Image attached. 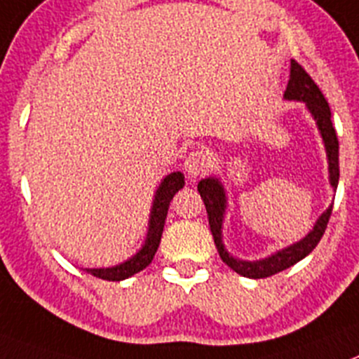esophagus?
<instances>
[{"mask_svg": "<svg viewBox=\"0 0 359 359\" xmlns=\"http://www.w3.org/2000/svg\"><path fill=\"white\" fill-rule=\"evenodd\" d=\"M211 168V156L205 150H195L184 161V170L191 179L203 175Z\"/></svg>", "mask_w": 359, "mask_h": 359, "instance_id": "1", "label": "esophagus"}]
</instances>
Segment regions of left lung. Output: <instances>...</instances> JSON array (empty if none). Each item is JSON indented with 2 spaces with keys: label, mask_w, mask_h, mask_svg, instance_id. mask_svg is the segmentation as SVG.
Returning <instances> with one entry per match:
<instances>
[{
  "label": "left lung",
  "mask_w": 359,
  "mask_h": 359,
  "mask_svg": "<svg viewBox=\"0 0 359 359\" xmlns=\"http://www.w3.org/2000/svg\"><path fill=\"white\" fill-rule=\"evenodd\" d=\"M284 100L288 102H302L315 119L316 128L320 132L322 143L325 148V156H327V172H329V184L337 191L338 179H340V166H338V137L334 127L331 123V109H329L327 100L324 98L322 91L318 89L311 76L302 69L300 64L292 60L290 66V80L288 87L284 91ZM198 193L202 196L205 209H208L209 227H211L212 238H215V245L218 248V254L227 266H231L236 273L248 277V279H264L277 272H283L286 268L293 266L299 263L300 259H304L309 256V252L318 245L320 238L324 236L325 227H327L329 216L332 211V203L318 216L311 231L300 238L295 243L288 245V247L279 248L273 254L261 259H240L234 257L231 252L225 248L224 245V219L225 212H227V191L222 180L216 175L205 177L198 182Z\"/></svg>",
  "instance_id": "8db88e82"
}]
</instances>
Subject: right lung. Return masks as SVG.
Here are the masks:
<instances>
[{
	"label": "right lung",
	"instance_id": "1",
	"mask_svg": "<svg viewBox=\"0 0 359 359\" xmlns=\"http://www.w3.org/2000/svg\"><path fill=\"white\" fill-rule=\"evenodd\" d=\"M184 187V173L182 172H173L170 175L164 177L161 180L159 187L156 189L154 195V202H151L150 209V219H148V231L144 243L141 248L135 252L134 256L128 257L123 263L114 264V266H105V268H86L87 272L91 276L100 277L105 280H123L132 277L134 273L141 272L148 264L151 263L154 256H156L157 248L161 243V236H163L164 222H166L168 208L170 202L175 196V193Z\"/></svg>",
	"mask_w": 359,
	"mask_h": 359
}]
</instances>
